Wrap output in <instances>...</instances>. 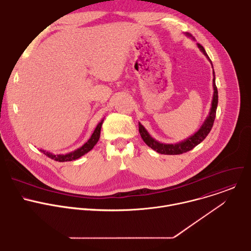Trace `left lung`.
I'll use <instances>...</instances> for the list:
<instances>
[{
  "label": "left lung",
  "mask_w": 251,
  "mask_h": 251,
  "mask_svg": "<svg viewBox=\"0 0 251 251\" xmlns=\"http://www.w3.org/2000/svg\"><path fill=\"white\" fill-rule=\"evenodd\" d=\"M186 35H188L189 38H192L193 40H195L191 33L187 32ZM198 48L206 56V58L209 60V62L211 63V66H212V62L209 59L208 55L206 54L203 47L201 46L200 44H198ZM212 74H213V79H212L213 95H212V100H211V107H210V110H209V113H208L206 119L204 120V122L202 123L201 128L193 136H190L189 138H187L184 141L176 143V144H164V143H161V142L157 141L156 139H154L149 134V132L145 129V127L139 122L140 135H141L143 141H144L150 148H152L154 151H156L160 154H164V155H180V154L186 153L188 151H191L192 149H194L197 145H199L201 142H202L205 139V137L208 135V133L210 132V130L212 128L214 118H216L217 107H218V102H219L218 88L216 85V77H214V70L212 71Z\"/></svg>",
  "instance_id": "left-lung-1"
}]
</instances>
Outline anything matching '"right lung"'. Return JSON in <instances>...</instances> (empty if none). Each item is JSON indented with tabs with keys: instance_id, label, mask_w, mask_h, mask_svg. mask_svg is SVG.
Segmentation results:
<instances>
[{
	"instance_id": "1",
	"label": "right lung",
	"mask_w": 251,
	"mask_h": 251,
	"mask_svg": "<svg viewBox=\"0 0 251 251\" xmlns=\"http://www.w3.org/2000/svg\"><path fill=\"white\" fill-rule=\"evenodd\" d=\"M104 119H102L98 125L96 126L94 132L92 133L91 137L89 138V140L85 143L84 145H82L80 148L75 150L74 152H70V153H67V154H59V155H54L52 153H50V152H47L46 150H40L42 153H44L46 156H48L49 158L54 160V161H57V162H68V161H74V160H76L78 158H80L81 156L85 155L86 153H88L90 150L93 149V147L96 145V143L98 142L99 140V137H100V131H101V126H102V123H103Z\"/></svg>"
}]
</instances>
